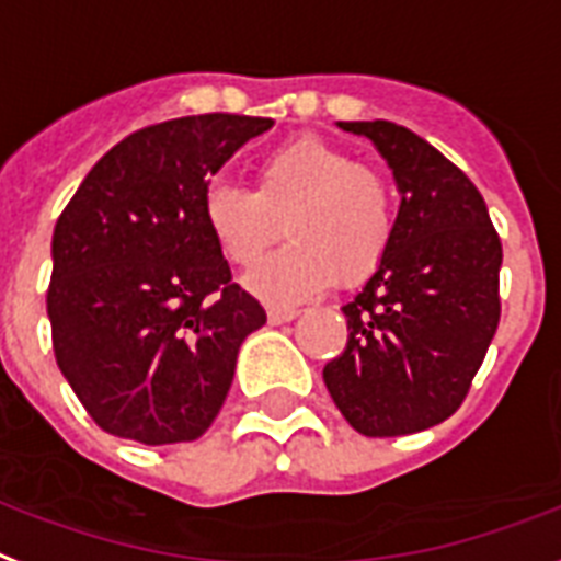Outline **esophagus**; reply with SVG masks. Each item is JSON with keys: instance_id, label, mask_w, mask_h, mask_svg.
Instances as JSON below:
<instances>
[{"instance_id": "34e87169", "label": "esophagus", "mask_w": 561, "mask_h": 561, "mask_svg": "<svg viewBox=\"0 0 561 561\" xmlns=\"http://www.w3.org/2000/svg\"><path fill=\"white\" fill-rule=\"evenodd\" d=\"M298 316L295 307H268V321L272 324H286V321H293Z\"/></svg>"}]
</instances>
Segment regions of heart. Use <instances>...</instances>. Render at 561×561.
<instances>
[{"mask_svg":"<svg viewBox=\"0 0 561 561\" xmlns=\"http://www.w3.org/2000/svg\"><path fill=\"white\" fill-rule=\"evenodd\" d=\"M204 231L221 257L251 266L286 225L289 245L245 275L266 304L307 301L340 280L366 284L389 254L394 216L377 172L321 137L280 142L254 169V190L213 184L202 195Z\"/></svg>","mask_w":561,"mask_h":561,"instance_id":"1","label":"heart"}]
</instances>
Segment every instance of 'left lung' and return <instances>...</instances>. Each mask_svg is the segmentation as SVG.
I'll list each match as a JSON object with an SVG mask.
<instances>
[{"mask_svg":"<svg viewBox=\"0 0 561 561\" xmlns=\"http://www.w3.org/2000/svg\"><path fill=\"white\" fill-rule=\"evenodd\" d=\"M375 142L401 193L389 254L342 307L348 345L324 386L363 436L436 427L466 401L501 321V237L480 190L403 125L340 123Z\"/></svg>","mask_w":561,"mask_h":561,"instance_id":"obj_1","label":"left lung"}]
</instances>
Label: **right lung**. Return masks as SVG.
<instances>
[{"instance_id":"obj_1","label":"right lung","mask_w":561,"mask_h":561,"mask_svg":"<svg viewBox=\"0 0 561 561\" xmlns=\"http://www.w3.org/2000/svg\"><path fill=\"white\" fill-rule=\"evenodd\" d=\"M272 119L181 116L95 163L51 233L46 310L58 368L90 419L140 445L193 442L219 415L266 310L231 280L202 195Z\"/></svg>"}]
</instances>
